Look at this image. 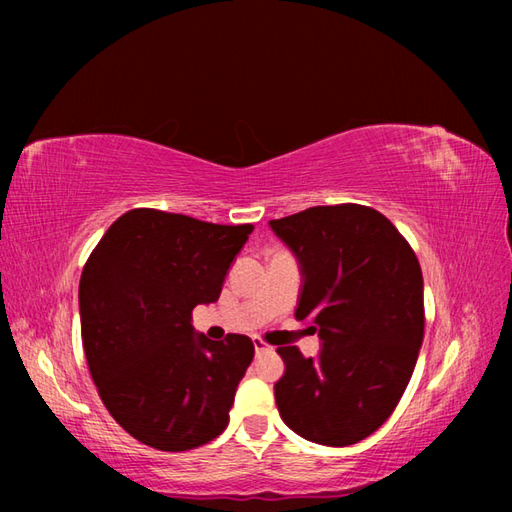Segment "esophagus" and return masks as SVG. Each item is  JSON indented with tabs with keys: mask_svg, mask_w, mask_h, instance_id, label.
Here are the masks:
<instances>
[{
	"mask_svg": "<svg viewBox=\"0 0 512 512\" xmlns=\"http://www.w3.org/2000/svg\"><path fill=\"white\" fill-rule=\"evenodd\" d=\"M253 345H255V354H268V352H273V347L266 345L262 339H255Z\"/></svg>",
	"mask_w": 512,
	"mask_h": 512,
	"instance_id": "obj_1",
	"label": "esophagus"
}]
</instances>
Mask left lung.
<instances>
[{
	"instance_id": "1",
	"label": "left lung",
	"mask_w": 512,
	"mask_h": 512,
	"mask_svg": "<svg viewBox=\"0 0 512 512\" xmlns=\"http://www.w3.org/2000/svg\"><path fill=\"white\" fill-rule=\"evenodd\" d=\"M297 257L295 317L314 323L321 352L277 347L279 416L297 436L350 447L383 424L405 394L424 336L422 270L383 213L361 204L312 206L270 220Z\"/></svg>"
}]
</instances>
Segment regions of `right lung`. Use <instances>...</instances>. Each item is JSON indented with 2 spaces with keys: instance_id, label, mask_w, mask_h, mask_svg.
Here are the masks:
<instances>
[{
  "instance_id": "obj_1",
  "label": "right lung",
  "mask_w": 512,
  "mask_h": 512,
  "mask_svg": "<svg viewBox=\"0 0 512 512\" xmlns=\"http://www.w3.org/2000/svg\"><path fill=\"white\" fill-rule=\"evenodd\" d=\"M253 224L134 209L107 228L79 284L81 339L99 396L138 442L189 451L220 436L255 356L244 334L211 341L195 306L220 299Z\"/></svg>"
}]
</instances>
